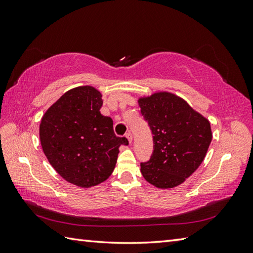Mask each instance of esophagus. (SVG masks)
I'll list each match as a JSON object with an SVG mask.
<instances>
[{"mask_svg":"<svg viewBox=\"0 0 253 253\" xmlns=\"http://www.w3.org/2000/svg\"><path fill=\"white\" fill-rule=\"evenodd\" d=\"M126 138L128 139V141H129V143H131V141H132V135L130 132H127L126 133Z\"/></svg>","mask_w":253,"mask_h":253,"instance_id":"esophagus-1","label":"esophagus"}]
</instances>
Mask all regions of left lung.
<instances>
[{"label": "left lung", "mask_w": 253, "mask_h": 253, "mask_svg": "<svg viewBox=\"0 0 253 253\" xmlns=\"http://www.w3.org/2000/svg\"><path fill=\"white\" fill-rule=\"evenodd\" d=\"M138 104L153 135V153L141 163L150 184L169 189L195 173L212 140L210 122L180 96L160 91L139 98Z\"/></svg>", "instance_id": "obj_1"}]
</instances>
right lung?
<instances>
[{"mask_svg":"<svg viewBox=\"0 0 253 253\" xmlns=\"http://www.w3.org/2000/svg\"><path fill=\"white\" fill-rule=\"evenodd\" d=\"M102 94L91 85L68 90L41 118V147L52 168L66 181L90 188L106 180L115 169L125 137H116L111 117L100 109Z\"/></svg>","mask_w":253,"mask_h":253,"instance_id":"right-lung-1","label":"right lung"}]
</instances>
